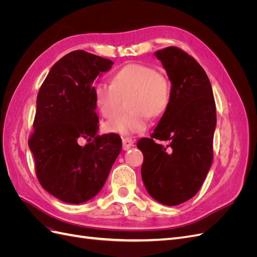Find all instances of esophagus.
Segmentation results:
<instances>
[{
    "label": "esophagus",
    "mask_w": 257,
    "mask_h": 257,
    "mask_svg": "<svg viewBox=\"0 0 257 257\" xmlns=\"http://www.w3.org/2000/svg\"><path fill=\"white\" fill-rule=\"evenodd\" d=\"M134 146V141L130 137H123L122 138V147L123 150H128L131 147Z\"/></svg>",
    "instance_id": "34e87169"
}]
</instances>
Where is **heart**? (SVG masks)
<instances>
[{"label": "heart", "mask_w": 257, "mask_h": 257, "mask_svg": "<svg viewBox=\"0 0 257 257\" xmlns=\"http://www.w3.org/2000/svg\"><path fill=\"white\" fill-rule=\"evenodd\" d=\"M172 85L168 77L154 67L143 63H131L113 75L112 83L99 81L93 87L96 107L105 118L112 119L122 108L126 97L130 110L108 122L110 133L137 134L149 125L150 116L158 118L166 111L170 102Z\"/></svg>", "instance_id": "obj_1"}]
</instances>
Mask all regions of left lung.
<instances>
[{
    "mask_svg": "<svg viewBox=\"0 0 257 257\" xmlns=\"http://www.w3.org/2000/svg\"><path fill=\"white\" fill-rule=\"evenodd\" d=\"M155 56L166 69L172 94L158 126L150 138L139 139L137 148L144 154L148 193L163 205L177 206L199 191L211 166L215 102L206 72L190 54L172 46Z\"/></svg>",
    "mask_w": 257,
    "mask_h": 257,
    "instance_id": "left-lung-1",
    "label": "left lung"
}]
</instances>
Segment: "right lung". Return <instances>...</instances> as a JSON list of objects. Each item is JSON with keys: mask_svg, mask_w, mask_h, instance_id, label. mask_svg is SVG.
<instances>
[{"mask_svg": "<svg viewBox=\"0 0 257 257\" xmlns=\"http://www.w3.org/2000/svg\"><path fill=\"white\" fill-rule=\"evenodd\" d=\"M112 64L87 51H72L51 67L38 91L29 147L41 185L64 203L94 197L121 152L119 135H97L92 85ZM81 138L88 142L83 147L78 145Z\"/></svg>", "mask_w": 257, "mask_h": 257, "instance_id": "1", "label": "right lung"}]
</instances>
